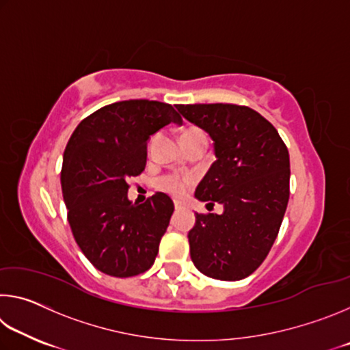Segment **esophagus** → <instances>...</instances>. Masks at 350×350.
<instances>
[{
    "mask_svg": "<svg viewBox=\"0 0 350 350\" xmlns=\"http://www.w3.org/2000/svg\"><path fill=\"white\" fill-rule=\"evenodd\" d=\"M183 206H185V204H183L182 200H174V208L176 210H180V208H183Z\"/></svg>",
    "mask_w": 350,
    "mask_h": 350,
    "instance_id": "1",
    "label": "esophagus"
}]
</instances>
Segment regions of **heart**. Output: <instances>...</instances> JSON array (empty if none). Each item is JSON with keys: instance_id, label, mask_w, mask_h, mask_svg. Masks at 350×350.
<instances>
[{"instance_id": "b5f03b06", "label": "heart", "mask_w": 350, "mask_h": 350, "mask_svg": "<svg viewBox=\"0 0 350 350\" xmlns=\"http://www.w3.org/2000/svg\"><path fill=\"white\" fill-rule=\"evenodd\" d=\"M199 135H204V131H200L198 128H188L183 131L182 134V140L183 139H191V137H199ZM193 179L188 176H179V174H167L159 179L157 187L162 189L165 193L173 194V196H182V194L187 193V189L191 185Z\"/></svg>"}]
</instances>
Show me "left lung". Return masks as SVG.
I'll use <instances>...</instances> for the list:
<instances>
[{
    "instance_id": "1",
    "label": "left lung",
    "mask_w": 350,
    "mask_h": 350,
    "mask_svg": "<svg viewBox=\"0 0 350 350\" xmlns=\"http://www.w3.org/2000/svg\"><path fill=\"white\" fill-rule=\"evenodd\" d=\"M188 122L215 142L216 162L196 196L222 215H196L189 253L196 269L221 281L250 276L267 258L280 232L290 196L287 146L269 120L248 106L179 105Z\"/></svg>"
}]
</instances>
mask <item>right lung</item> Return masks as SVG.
I'll list each match as a JSON object with an SVG mask.
<instances>
[{
  "instance_id": "1",
  "label": "right lung",
  "mask_w": 350,
  "mask_h": 350,
  "mask_svg": "<svg viewBox=\"0 0 350 350\" xmlns=\"http://www.w3.org/2000/svg\"><path fill=\"white\" fill-rule=\"evenodd\" d=\"M180 125L173 106L125 100L79 123L63 154L62 188L75 242L97 270L116 278L146 271L156 260L174 204L156 193L145 204L128 200V180L146 165L150 135Z\"/></svg>"
}]
</instances>
